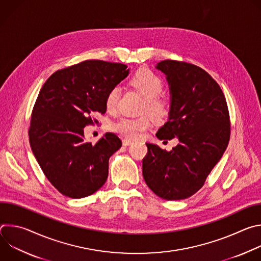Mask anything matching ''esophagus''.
<instances>
[{
    "instance_id": "obj_1",
    "label": "esophagus",
    "mask_w": 261,
    "mask_h": 261,
    "mask_svg": "<svg viewBox=\"0 0 261 261\" xmlns=\"http://www.w3.org/2000/svg\"><path fill=\"white\" fill-rule=\"evenodd\" d=\"M131 143H132V141L129 140V139H124V140H123V145H124V146H128V145H130Z\"/></svg>"
}]
</instances>
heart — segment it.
<instances>
[{
  "label": "heart",
  "instance_id": "obj_1",
  "mask_svg": "<svg viewBox=\"0 0 261 261\" xmlns=\"http://www.w3.org/2000/svg\"><path fill=\"white\" fill-rule=\"evenodd\" d=\"M131 86L144 98L143 109L157 120H162L168 114L167 101L159 95L162 93L164 84L162 79L154 71L147 68L137 70L130 79ZM120 91L118 88H111L105 98L107 110L113 111L117 107ZM151 122L146 117L136 119L121 118L111 125L115 132L129 139L135 138L140 132L150 127Z\"/></svg>",
  "mask_w": 261,
  "mask_h": 261
}]
</instances>
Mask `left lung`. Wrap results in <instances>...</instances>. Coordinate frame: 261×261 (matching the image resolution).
Here are the masks:
<instances>
[{"instance_id": "1", "label": "left lung", "mask_w": 261, "mask_h": 261, "mask_svg": "<svg viewBox=\"0 0 261 261\" xmlns=\"http://www.w3.org/2000/svg\"><path fill=\"white\" fill-rule=\"evenodd\" d=\"M156 68L166 75L170 92L169 118L156 136L161 140L176 137L178 144L167 152L146 143L142 174L159 197L186 199L202 187L226 150L228 107L220 86L200 67L165 60Z\"/></svg>"}]
</instances>
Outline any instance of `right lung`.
<instances>
[{
	"mask_svg": "<svg viewBox=\"0 0 261 261\" xmlns=\"http://www.w3.org/2000/svg\"><path fill=\"white\" fill-rule=\"evenodd\" d=\"M129 74L127 66L88 60L55 72L35 102L29 129L33 154L43 173L63 195L83 198L105 184L108 160L122 146L114 133L95 144L84 128L105 114V98Z\"/></svg>",
	"mask_w": 261,
	"mask_h": 261,
	"instance_id": "1",
	"label": "right lung"
}]
</instances>
